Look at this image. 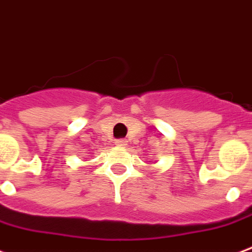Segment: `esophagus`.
Returning <instances> with one entry per match:
<instances>
[{
    "label": "esophagus",
    "mask_w": 252,
    "mask_h": 252,
    "mask_svg": "<svg viewBox=\"0 0 252 252\" xmlns=\"http://www.w3.org/2000/svg\"><path fill=\"white\" fill-rule=\"evenodd\" d=\"M115 144H116L118 147H124V145H126V140H124V139L116 140V141H115Z\"/></svg>",
    "instance_id": "34e87169"
}]
</instances>
